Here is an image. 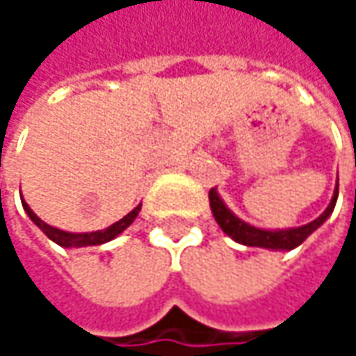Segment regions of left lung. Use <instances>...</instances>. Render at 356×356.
Wrapping results in <instances>:
<instances>
[{
	"label": "left lung",
	"mask_w": 356,
	"mask_h": 356,
	"mask_svg": "<svg viewBox=\"0 0 356 356\" xmlns=\"http://www.w3.org/2000/svg\"><path fill=\"white\" fill-rule=\"evenodd\" d=\"M210 197V208L214 214V220L218 222V227L237 243L248 245V248H264L272 249V251H291V249L299 248L314 231H318L321 225L330 218V214L334 212L336 200H338V183L332 195V202L327 204V208L321 212L320 216L303 227H293V229H259L253 227L245 220H241L239 216H235V212H231L227 208V204L222 202V197L218 195L216 187L210 189L208 193Z\"/></svg>",
	"instance_id": "8db88e82"
}]
</instances>
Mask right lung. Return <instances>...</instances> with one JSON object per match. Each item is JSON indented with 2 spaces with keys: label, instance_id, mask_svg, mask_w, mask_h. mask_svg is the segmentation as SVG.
Returning a JSON list of instances; mask_svg holds the SVG:
<instances>
[{
  "label": "right lung",
  "instance_id": "right-lung-1",
  "mask_svg": "<svg viewBox=\"0 0 356 356\" xmlns=\"http://www.w3.org/2000/svg\"><path fill=\"white\" fill-rule=\"evenodd\" d=\"M22 206H24V212L31 216V220L35 222L36 227L53 241V243H57V245H61V248H88V245H103V243H107L111 239H115L117 235H121L134 220H136V216H138V212H140V208H142V204H138L129 214H125L121 220H117V222H113L111 227L107 229H103V231H92V233H67V231H61V229H55V227H51V225H47L44 220H40L38 216H36L35 212L31 210V206L26 204V202H22Z\"/></svg>",
  "mask_w": 356,
  "mask_h": 356
}]
</instances>
